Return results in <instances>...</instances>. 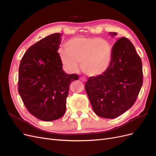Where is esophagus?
Listing matches in <instances>:
<instances>
[{
	"label": "esophagus",
	"instance_id": "esophagus-1",
	"mask_svg": "<svg viewBox=\"0 0 156 156\" xmlns=\"http://www.w3.org/2000/svg\"><path fill=\"white\" fill-rule=\"evenodd\" d=\"M80 79H81V81H83V82H84V81H87V79H86L85 78H84V77H80Z\"/></svg>",
	"mask_w": 156,
	"mask_h": 156
}]
</instances>
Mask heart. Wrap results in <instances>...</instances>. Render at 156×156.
<instances>
[{
	"label": "heart",
	"instance_id": "b5f03b06",
	"mask_svg": "<svg viewBox=\"0 0 156 156\" xmlns=\"http://www.w3.org/2000/svg\"><path fill=\"white\" fill-rule=\"evenodd\" d=\"M65 51H59L61 62L72 72H77L78 62L83 73L97 76L110 66L112 47L107 40L98 37H75L66 41Z\"/></svg>",
	"mask_w": 156,
	"mask_h": 156
}]
</instances>
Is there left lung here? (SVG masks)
I'll return each mask as SVG.
<instances>
[{"label": "left lung", "instance_id": "1", "mask_svg": "<svg viewBox=\"0 0 156 156\" xmlns=\"http://www.w3.org/2000/svg\"><path fill=\"white\" fill-rule=\"evenodd\" d=\"M112 37L116 32H109ZM111 62L101 75L90 77L85 90L99 116L115 119L135 103L143 85V66L135 47L125 37L112 47Z\"/></svg>", "mask_w": 156, "mask_h": 156}]
</instances>
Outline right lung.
<instances>
[{"label":"right lung","instance_id":"1","mask_svg":"<svg viewBox=\"0 0 156 156\" xmlns=\"http://www.w3.org/2000/svg\"><path fill=\"white\" fill-rule=\"evenodd\" d=\"M62 34L48 36L27 49L19 68L18 92L31 114L41 120L62 117L66 108L71 83L77 74L62 69L58 50Z\"/></svg>","mask_w":156,"mask_h":156}]
</instances>
